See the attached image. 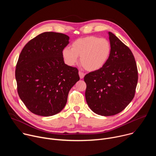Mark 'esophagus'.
<instances>
[{"label":"esophagus","instance_id":"1","mask_svg":"<svg viewBox=\"0 0 156 156\" xmlns=\"http://www.w3.org/2000/svg\"><path fill=\"white\" fill-rule=\"evenodd\" d=\"M78 73H79V75H80V78L81 79H83V78H84V73H83V72H81V71H79Z\"/></svg>","mask_w":156,"mask_h":156}]
</instances>
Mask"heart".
I'll list each match as a JSON object with an SVG mask.
<instances>
[{"label": "heart", "instance_id": "obj_1", "mask_svg": "<svg viewBox=\"0 0 156 156\" xmlns=\"http://www.w3.org/2000/svg\"><path fill=\"white\" fill-rule=\"evenodd\" d=\"M111 44L105 38L94 36L80 37L71 45V49L65 48L62 57L65 63L74 65L80 57V62L87 71L94 72L102 69L107 63L111 54Z\"/></svg>", "mask_w": 156, "mask_h": 156}]
</instances>
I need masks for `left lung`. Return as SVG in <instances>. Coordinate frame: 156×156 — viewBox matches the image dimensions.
<instances>
[{
    "instance_id": "8db88e82",
    "label": "left lung",
    "mask_w": 156,
    "mask_h": 156,
    "mask_svg": "<svg viewBox=\"0 0 156 156\" xmlns=\"http://www.w3.org/2000/svg\"><path fill=\"white\" fill-rule=\"evenodd\" d=\"M110 57L99 70L86 75L85 97L93 112L102 116L116 115L135 96L138 75L136 63L129 48L108 32Z\"/></svg>"
}]
</instances>
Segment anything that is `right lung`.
Instances as JSON below:
<instances>
[{
  "instance_id": "add662e5",
  "label": "right lung",
  "mask_w": 156,
  "mask_h": 156,
  "mask_svg": "<svg viewBox=\"0 0 156 156\" xmlns=\"http://www.w3.org/2000/svg\"><path fill=\"white\" fill-rule=\"evenodd\" d=\"M69 37L55 32L41 33L22 49L15 70L21 100L34 114H58L67 102L70 89L80 80L78 70L64 63L63 49Z\"/></svg>"
}]
</instances>
